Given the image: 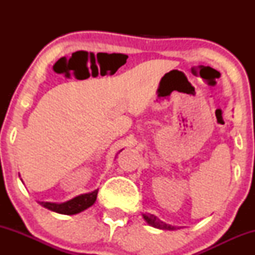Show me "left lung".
Segmentation results:
<instances>
[{
	"label": "left lung",
	"mask_w": 255,
	"mask_h": 255,
	"mask_svg": "<svg viewBox=\"0 0 255 255\" xmlns=\"http://www.w3.org/2000/svg\"><path fill=\"white\" fill-rule=\"evenodd\" d=\"M142 217L146 222H147V224H150L151 227H154V228H158V229H163V230H175L176 229V227H172L170 224H166L164 222L160 221L159 218H157L154 215H142Z\"/></svg>",
	"instance_id": "8db88e82"
}]
</instances>
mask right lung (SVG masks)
<instances>
[{"mask_svg":"<svg viewBox=\"0 0 255 255\" xmlns=\"http://www.w3.org/2000/svg\"><path fill=\"white\" fill-rule=\"evenodd\" d=\"M98 189L96 191L86 193V194L78 195V197L71 199V200L66 201V203H48V201H38L42 206L45 209L50 210V211L61 213V215H77V213L84 211V210L89 209L95 204L96 199H97Z\"/></svg>","mask_w":255,"mask_h":255,"instance_id":"right-lung-1","label":"right lung"}]
</instances>
